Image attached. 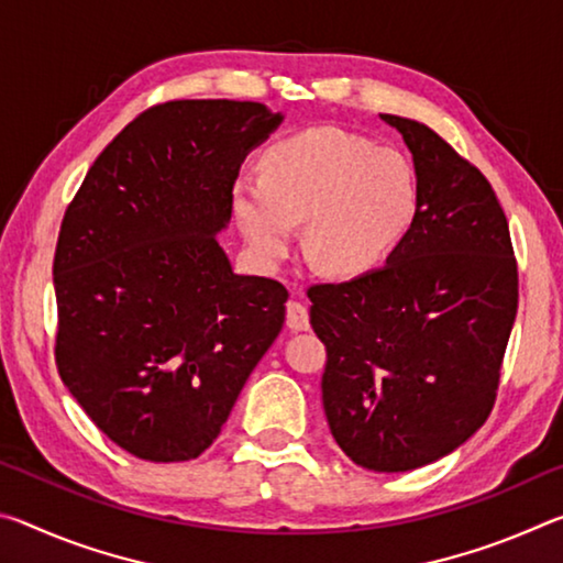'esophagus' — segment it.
I'll return each instance as SVG.
<instances>
[{
  "label": "esophagus",
  "mask_w": 563,
  "mask_h": 563,
  "mask_svg": "<svg viewBox=\"0 0 563 563\" xmlns=\"http://www.w3.org/2000/svg\"><path fill=\"white\" fill-rule=\"evenodd\" d=\"M285 325L295 332H302L310 328V316H308V308H305L302 302L298 300H290L285 305Z\"/></svg>",
  "instance_id": "1"
}]
</instances>
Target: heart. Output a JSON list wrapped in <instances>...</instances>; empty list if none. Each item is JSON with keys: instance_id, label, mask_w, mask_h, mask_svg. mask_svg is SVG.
I'll use <instances>...</instances> for the list:
<instances>
[{"instance_id": "1", "label": "heart", "mask_w": 563, "mask_h": 563, "mask_svg": "<svg viewBox=\"0 0 563 563\" xmlns=\"http://www.w3.org/2000/svg\"><path fill=\"white\" fill-rule=\"evenodd\" d=\"M419 203L417 170L402 151L318 126L275 141L261 176L235 178L231 206L255 261L280 263L305 221V245L322 268L362 275L402 243Z\"/></svg>"}]
</instances>
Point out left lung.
<instances>
[{"label":"left lung","mask_w":563,"mask_h":563,"mask_svg":"<svg viewBox=\"0 0 563 563\" xmlns=\"http://www.w3.org/2000/svg\"><path fill=\"white\" fill-rule=\"evenodd\" d=\"M419 203L387 265L308 290L325 342L322 407L352 462L409 472L487 422L519 305L509 223L484 174L424 123L383 113Z\"/></svg>","instance_id":"1"}]
</instances>
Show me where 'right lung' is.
I'll list each match as a JSON object with an SVG mask.
<instances>
[{
	"instance_id": "add662e5",
	"label": "right lung",
	"mask_w": 563,
	"mask_h": 563,
	"mask_svg": "<svg viewBox=\"0 0 563 563\" xmlns=\"http://www.w3.org/2000/svg\"><path fill=\"white\" fill-rule=\"evenodd\" d=\"M280 121L258 101L158 103L101 151L66 208L56 369L139 460L203 454L283 330L288 290L235 275L216 241L243 158Z\"/></svg>"
}]
</instances>
